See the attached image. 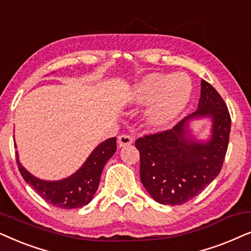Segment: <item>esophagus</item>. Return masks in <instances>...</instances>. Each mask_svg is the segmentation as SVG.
Returning a JSON list of instances; mask_svg holds the SVG:
<instances>
[{"mask_svg":"<svg viewBox=\"0 0 251 251\" xmlns=\"http://www.w3.org/2000/svg\"><path fill=\"white\" fill-rule=\"evenodd\" d=\"M118 143L120 147H125V146H129L133 143V138L131 135L127 134H122L118 136Z\"/></svg>","mask_w":251,"mask_h":251,"instance_id":"34e87169","label":"esophagus"}]
</instances>
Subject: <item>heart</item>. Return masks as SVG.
<instances>
[{
    "label": "heart",
    "mask_w": 251,
    "mask_h": 251,
    "mask_svg": "<svg viewBox=\"0 0 251 251\" xmlns=\"http://www.w3.org/2000/svg\"><path fill=\"white\" fill-rule=\"evenodd\" d=\"M192 89L186 75L151 73L136 83L129 99L139 105L153 102L146 112V123L150 128L160 129L181 113L189 101Z\"/></svg>",
    "instance_id": "heart-1"
}]
</instances>
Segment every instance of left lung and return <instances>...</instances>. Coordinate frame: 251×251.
Listing matches in <instances>:
<instances>
[{"label": "left lung", "instance_id": "8db88e82", "mask_svg": "<svg viewBox=\"0 0 251 251\" xmlns=\"http://www.w3.org/2000/svg\"><path fill=\"white\" fill-rule=\"evenodd\" d=\"M210 116L212 136L196 142L188 131L190 119ZM230 116L213 87L201 81V98L195 112L175 127L145 135L135 141L140 152V179L150 196L160 204L181 205L199 195L222 170L228 147Z\"/></svg>", "mask_w": 251, "mask_h": 251}]
</instances>
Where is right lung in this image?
I'll return each instance as SVG.
<instances>
[{
    "label": "right lung",
    "mask_w": 251,
    "mask_h": 251,
    "mask_svg": "<svg viewBox=\"0 0 251 251\" xmlns=\"http://www.w3.org/2000/svg\"><path fill=\"white\" fill-rule=\"evenodd\" d=\"M116 150V138L105 140L93 150L78 171L69 178L58 181H46L36 178L19 163L18 152H16V158L23 179L31 185L45 201L61 209H76L92 201L99 188L103 168Z\"/></svg>",
    "instance_id": "1"
}]
</instances>
